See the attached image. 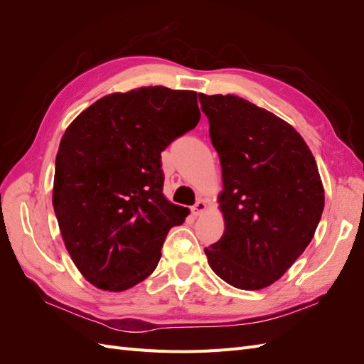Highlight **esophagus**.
<instances>
[{
    "mask_svg": "<svg viewBox=\"0 0 364 364\" xmlns=\"http://www.w3.org/2000/svg\"><path fill=\"white\" fill-rule=\"evenodd\" d=\"M206 211V203L203 202V200H199V202H196V205L191 208V213H193V215H202L203 213Z\"/></svg>",
    "mask_w": 364,
    "mask_h": 364,
    "instance_id": "34e87169",
    "label": "esophagus"
}]
</instances>
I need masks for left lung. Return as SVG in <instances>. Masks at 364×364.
<instances>
[{"instance_id": "obj_1", "label": "left lung", "mask_w": 364, "mask_h": 364, "mask_svg": "<svg viewBox=\"0 0 364 364\" xmlns=\"http://www.w3.org/2000/svg\"><path fill=\"white\" fill-rule=\"evenodd\" d=\"M218 153L225 232L205 247L220 278L241 290L269 287L302 255L325 193L311 150L284 119L237 95L199 94Z\"/></svg>"}]
</instances>
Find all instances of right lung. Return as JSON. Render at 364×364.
Wrapping results in <instances>:
<instances>
[{"mask_svg":"<svg viewBox=\"0 0 364 364\" xmlns=\"http://www.w3.org/2000/svg\"><path fill=\"white\" fill-rule=\"evenodd\" d=\"M199 119L197 92L146 86L100 98L65 130L53 206L65 247L97 289L150 277L168 230L190 214L162 194L161 151Z\"/></svg>","mask_w":364,"mask_h":364,"instance_id":"obj_1","label":"right lung"}]
</instances>
